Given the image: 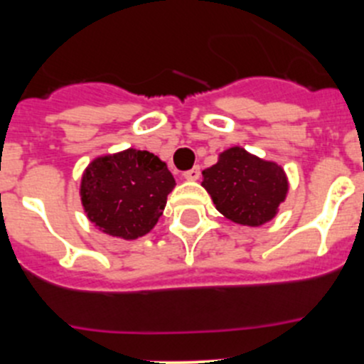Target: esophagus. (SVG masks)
Returning <instances> with one entry per match:
<instances>
[{
    "label": "esophagus",
    "mask_w": 364,
    "mask_h": 364,
    "mask_svg": "<svg viewBox=\"0 0 364 364\" xmlns=\"http://www.w3.org/2000/svg\"><path fill=\"white\" fill-rule=\"evenodd\" d=\"M183 176H185V179H188V181H196V179H199L200 176V167L199 165H196V167H192L190 171L183 172Z\"/></svg>",
    "instance_id": "obj_1"
}]
</instances>
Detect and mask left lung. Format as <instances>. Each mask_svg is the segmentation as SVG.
Instances as JSON below:
<instances>
[{
    "mask_svg": "<svg viewBox=\"0 0 364 364\" xmlns=\"http://www.w3.org/2000/svg\"><path fill=\"white\" fill-rule=\"evenodd\" d=\"M203 186L216 209L240 225L259 227L277 216L289 192L284 168L234 146L203 171Z\"/></svg>",
    "mask_w": 364,
    "mask_h": 364,
    "instance_id": "1",
    "label": "left lung"
}]
</instances>
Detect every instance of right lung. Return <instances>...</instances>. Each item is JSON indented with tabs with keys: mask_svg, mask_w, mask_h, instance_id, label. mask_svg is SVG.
<instances>
[{
	"mask_svg": "<svg viewBox=\"0 0 364 364\" xmlns=\"http://www.w3.org/2000/svg\"><path fill=\"white\" fill-rule=\"evenodd\" d=\"M174 186L165 161L130 148L87 165L80 179V203L102 232L137 240L156 225Z\"/></svg>",
	"mask_w": 364,
	"mask_h": 364,
	"instance_id": "right-lung-1",
	"label": "right lung"
}]
</instances>
